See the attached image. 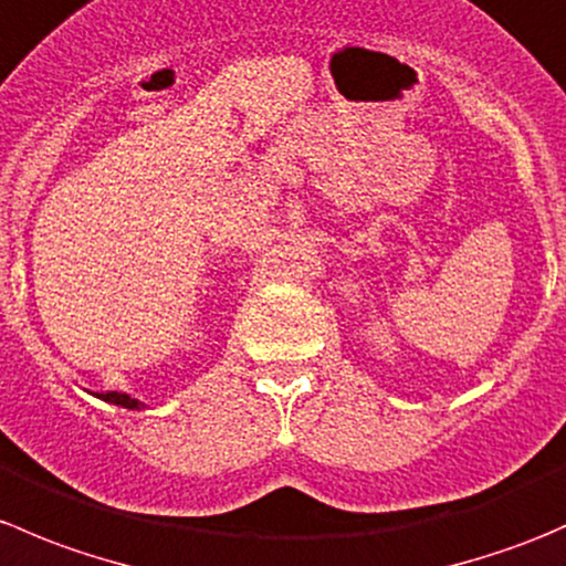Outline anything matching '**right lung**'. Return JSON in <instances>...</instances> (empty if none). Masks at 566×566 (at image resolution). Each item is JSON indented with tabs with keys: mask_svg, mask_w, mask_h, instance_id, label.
Returning <instances> with one entry per match:
<instances>
[{
	"mask_svg": "<svg viewBox=\"0 0 566 566\" xmlns=\"http://www.w3.org/2000/svg\"><path fill=\"white\" fill-rule=\"evenodd\" d=\"M104 402H112V405H119V408H128V410H142L145 408V402H139L136 397H130V394L125 391H106V394H98Z\"/></svg>",
	"mask_w": 566,
	"mask_h": 566,
	"instance_id": "add662e5",
	"label": "right lung"
}]
</instances>
